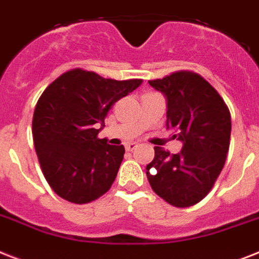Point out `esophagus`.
I'll return each mask as SVG.
<instances>
[{"label": "esophagus", "mask_w": 259, "mask_h": 259, "mask_svg": "<svg viewBox=\"0 0 259 259\" xmlns=\"http://www.w3.org/2000/svg\"><path fill=\"white\" fill-rule=\"evenodd\" d=\"M136 148H138V144H136V143H130V144L125 145V151H128V152H132V151H135Z\"/></svg>", "instance_id": "34e87169"}]
</instances>
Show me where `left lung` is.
I'll return each instance as SVG.
<instances>
[{
  "label": "left lung",
  "mask_w": 259,
  "mask_h": 259,
  "mask_svg": "<svg viewBox=\"0 0 259 259\" xmlns=\"http://www.w3.org/2000/svg\"><path fill=\"white\" fill-rule=\"evenodd\" d=\"M148 83L166 98V130L183 142V149L175 155L155 147L147 177L168 204L192 206L210 192L225 165L232 131L229 108L196 72L176 71Z\"/></svg>",
  "instance_id": "8db88e82"
}]
</instances>
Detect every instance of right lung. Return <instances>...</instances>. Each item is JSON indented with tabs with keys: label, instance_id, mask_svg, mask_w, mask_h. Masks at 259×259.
<instances>
[{
	"label": "right lung",
	"instance_id": "add662e5",
	"mask_svg": "<svg viewBox=\"0 0 259 259\" xmlns=\"http://www.w3.org/2000/svg\"><path fill=\"white\" fill-rule=\"evenodd\" d=\"M142 82L74 68L42 93L33 115L34 147L45 179L59 197L87 204L110 189L124 147L107 144L98 134L111 107Z\"/></svg>",
	"mask_w": 259,
	"mask_h": 259
}]
</instances>
